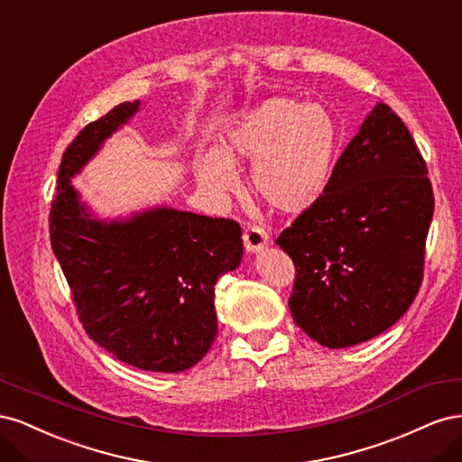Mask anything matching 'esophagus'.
<instances>
[{
	"label": "esophagus",
	"instance_id": "34e87169",
	"mask_svg": "<svg viewBox=\"0 0 462 462\" xmlns=\"http://www.w3.org/2000/svg\"><path fill=\"white\" fill-rule=\"evenodd\" d=\"M246 253H260L270 245V235L260 227H246L243 233Z\"/></svg>",
	"mask_w": 462,
	"mask_h": 462
}]
</instances>
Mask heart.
I'll list each match as a JSON object with an SVG mask.
<instances>
[{"label":"heart","instance_id":"heart-1","mask_svg":"<svg viewBox=\"0 0 462 462\" xmlns=\"http://www.w3.org/2000/svg\"><path fill=\"white\" fill-rule=\"evenodd\" d=\"M339 148V125L321 104L273 96L235 116L217 150L197 156L199 185L217 200L239 187L236 165H250L256 197L282 214H300L324 197Z\"/></svg>","mask_w":462,"mask_h":462}]
</instances>
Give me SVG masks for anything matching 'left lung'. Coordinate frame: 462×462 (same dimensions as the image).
<instances>
[{
	"label": "left lung",
	"mask_w": 462,
	"mask_h": 462,
	"mask_svg": "<svg viewBox=\"0 0 462 462\" xmlns=\"http://www.w3.org/2000/svg\"><path fill=\"white\" fill-rule=\"evenodd\" d=\"M431 216L422 153L393 109L375 104L324 197L275 241L295 262V324L329 348L389 329L420 289Z\"/></svg>",
	"instance_id": "8db88e82"
}]
</instances>
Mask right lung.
I'll list each match as a JSON object with an SVG mask.
<instances>
[{
  "label": "right lung",
  "instance_id": "right-lung-1",
  "mask_svg": "<svg viewBox=\"0 0 462 462\" xmlns=\"http://www.w3.org/2000/svg\"><path fill=\"white\" fill-rule=\"evenodd\" d=\"M125 102L88 123L69 144L50 209V239L90 339L148 372H183L217 333L214 285L239 268L241 226L158 206L97 219L71 179L136 114Z\"/></svg>",
  "mask_w": 462,
  "mask_h": 462
}]
</instances>
